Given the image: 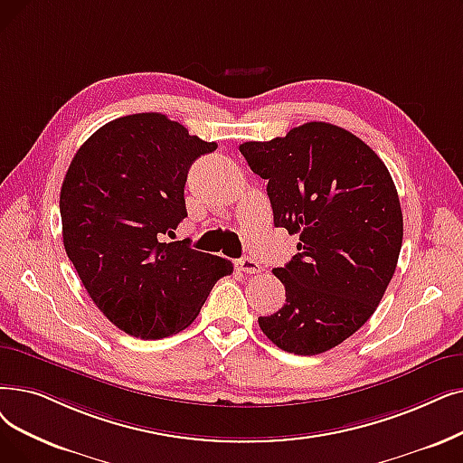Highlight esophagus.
Instances as JSON below:
<instances>
[{
	"label": "esophagus",
	"mask_w": 463,
	"mask_h": 463,
	"mask_svg": "<svg viewBox=\"0 0 463 463\" xmlns=\"http://www.w3.org/2000/svg\"><path fill=\"white\" fill-rule=\"evenodd\" d=\"M236 269L246 272V274H259V272H260V265L257 263L255 259H251V257L238 259V260H236Z\"/></svg>",
	"instance_id": "1"
}]
</instances>
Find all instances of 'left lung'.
Listing matches in <instances>:
<instances>
[{
	"label": "left lung",
	"mask_w": 463,
	"mask_h": 463,
	"mask_svg": "<svg viewBox=\"0 0 463 463\" xmlns=\"http://www.w3.org/2000/svg\"><path fill=\"white\" fill-rule=\"evenodd\" d=\"M240 153L269 182L274 225L298 234V253L272 270L286 305L259 327L289 354H324L374 314L395 272L403 213L393 179L365 142L321 120Z\"/></svg>",
	"instance_id": "1"
}]
</instances>
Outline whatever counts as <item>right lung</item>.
<instances>
[{"instance_id": "obj_1", "label": "right lung", "mask_w": 463, "mask_h": 463, "mask_svg": "<svg viewBox=\"0 0 463 463\" xmlns=\"http://www.w3.org/2000/svg\"><path fill=\"white\" fill-rule=\"evenodd\" d=\"M215 149L163 113H136L98 128L75 153L60 189L64 248L120 331L144 340L184 331L232 272L231 260L189 240L165 242L187 217L191 165Z\"/></svg>"}]
</instances>
